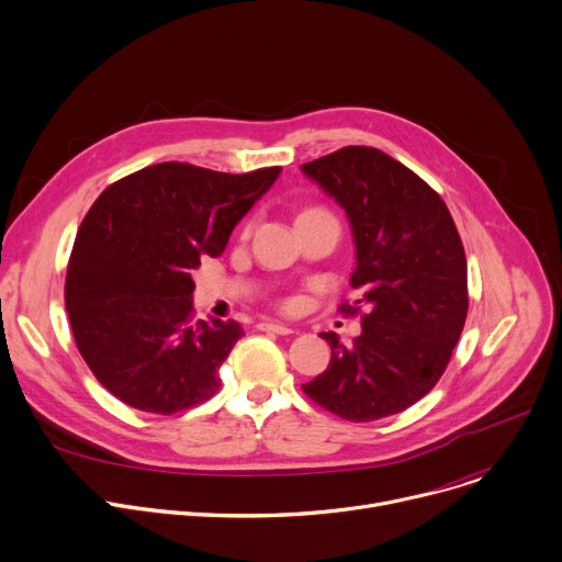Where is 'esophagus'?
Wrapping results in <instances>:
<instances>
[{
  "mask_svg": "<svg viewBox=\"0 0 562 562\" xmlns=\"http://www.w3.org/2000/svg\"><path fill=\"white\" fill-rule=\"evenodd\" d=\"M259 330H263V333H277V335H292V333H296L294 328H290V326H285V324H274V322H261V324H259Z\"/></svg>",
  "mask_w": 562,
  "mask_h": 562,
  "instance_id": "esophagus-1",
  "label": "esophagus"
}]
</instances>
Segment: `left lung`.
Masks as SVG:
<instances>
[{
	"instance_id": "1",
	"label": "left lung",
	"mask_w": 562,
	"mask_h": 562,
	"mask_svg": "<svg viewBox=\"0 0 562 562\" xmlns=\"http://www.w3.org/2000/svg\"><path fill=\"white\" fill-rule=\"evenodd\" d=\"M301 171L348 216L350 285L363 290L355 303L368 307L350 348L335 333H322L333 357L303 391L350 422L395 415L438 384L464 328L460 234L445 201L380 149L344 147Z\"/></svg>"
}]
</instances>
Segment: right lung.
<instances>
[{
  "label": "right lung",
  "mask_w": 562,
  "mask_h": 562,
  "mask_svg": "<svg viewBox=\"0 0 562 562\" xmlns=\"http://www.w3.org/2000/svg\"><path fill=\"white\" fill-rule=\"evenodd\" d=\"M279 173L160 162L113 182L91 205L65 303L80 355L120 402L171 415L218 391V366L243 328L216 317L192 322V272L203 255H223Z\"/></svg>",
  "instance_id": "1"
}]
</instances>
